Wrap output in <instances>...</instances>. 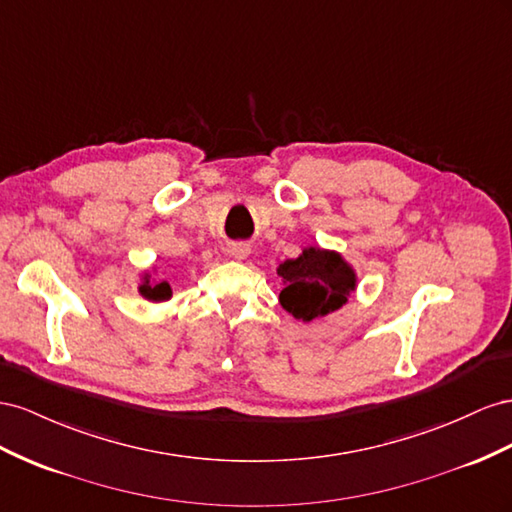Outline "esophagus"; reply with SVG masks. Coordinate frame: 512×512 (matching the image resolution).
<instances>
[{"instance_id":"obj_1","label":"esophagus","mask_w":512,"mask_h":512,"mask_svg":"<svg viewBox=\"0 0 512 512\" xmlns=\"http://www.w3.org/2000/svg\"><path fill=\"white\" fill-rule=\"evenodd\" d=\"M229 253H231V257H233V259H246V257H248V253H251V246H248V244H244V242H238V244H231V248H229Z\"/></svg>"}]
</instances>
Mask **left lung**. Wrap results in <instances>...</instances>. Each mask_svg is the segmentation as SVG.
<instances>
[{
    "instance_id": "1",
    "label": "left lung",
    "mask_w": 512,
    "mask_h": 512,
    "mask_svg": "<svg viewBox=\"0 0 512 512\" xmlns=\"http://www.w3.org/2000/svg\"><path fill=\"white\" fill-rule=\"evenodd\" d=\"M276 274L281 276V306L304 324L339 311L358 287L354 266L339 251L317 244L283 261Z\"/></svg>"
}]
</instances>
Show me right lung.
Instances as JSON below:
<instances>
[{"instance_id":"obj_1","label":"right lung","mask_w":512,"mask_h":512,"mask_svg":"<svg viewBox=\"0 0 512 512\" xmlns=\"http://www.w3.org/2000/svg\"><path fill=\"white\" fill-rule=\"evenodd\" d=\"M158 268L154 266L152 270H143L139 274V294L141 298H145L148 302H167L171 300L173 291L167 279H158L156 276Z\"/></svg>"}]
</instances>
